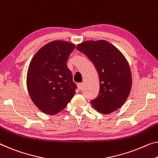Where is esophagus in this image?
<instances>
[{"instance_id":"obj_1","label":"esophagus","mask_w":158,"mask_h":158,"mask_svg":"<svg viewBox=\"0 0 158 158\" xmlns=\"http://www.w3.org/2000/svg\"><path fill=\"white\" fill-rule=\"evenodd\" d=\"M77 86H78L79 90H82V89H83V83H78L77 84Z\"/></svg>"}]
</instances>
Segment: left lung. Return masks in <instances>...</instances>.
<instances>
[{
    "label": "left lung",
    "mask_w": 158,
    "mask_h": 158,
    "mask_svg": "<svg viewBox=\"0 0 158 158\" xmlns=\"http://www.w3.org/2000/svg\"><path fill=\"white\" fill-rule=\"evenodd\" d=\"M77 49L94 63L100 79L99 94L91 103L98 111L109 114L126 101L131 88V74L127 60L113 45L104 40L87 41Z\"/></svg>",
    "instance_id": "left-lung-1"
}]
</instances>
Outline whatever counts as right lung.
Returning <instances> with one entry per match:
<instances>
[{
    "instance_id": "add662e5",
    "label": "right lung",
    "mask_w": 158,
    "mask_h": 158,
    "mask_svg": "<svg viewBox=\"0 0 158 158\" xmlns=\"http://www.w3.org/2000/svg\"><path fill=\"white\" fill-rule=\"evenodd\" d=\"M75 45L54 41L39 49L30 62L27 89L36 107L48 114H56L67 106L77 86L67 62Z\"/></svg>"
}]
</instances>
